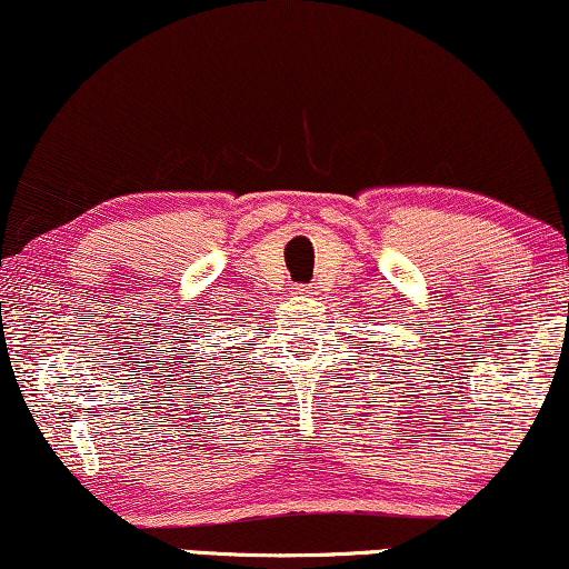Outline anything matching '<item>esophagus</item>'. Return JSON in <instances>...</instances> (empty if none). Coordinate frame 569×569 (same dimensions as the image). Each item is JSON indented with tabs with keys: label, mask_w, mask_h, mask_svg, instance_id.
I'll return each instance as SVG.
<instances>
[{
	"label": "esophagus",
	"mask_w": 569,
	"mask_h": 569,
	"mask_svg": "<svg viewBox=\"0 0 569 569\" xmlns=\"http://www.w3.org/2000/svg\"><path fill=\"white\" fill-rule=\"evenodd\" d=\"M292 290L298 295H312V287H308V284H295Z\"/></svg>",
	"instance_id": "1"
}]
</instances>
